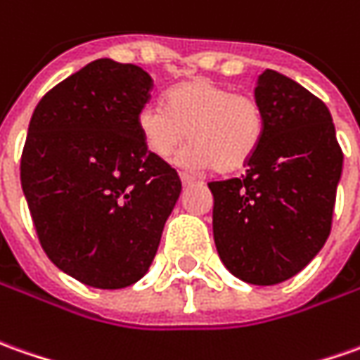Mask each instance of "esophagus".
<instances>
[{
    "instance_id": "obj_1",
    "label": "esophagus",
    "mask_w": 360,
    "mask_h": 360,
    "mask_svg": "<svg viewBox=\"0 0 360 360\" xmlns=\"http://www.w3.org/2000/svg\"><path fill=\"white\" fill-rule=\"evenodd\" d=\"M179 179H181V183H183V187H191V185L195 183V179H193L191 175H187V173H181Z\"/></svg>"
}]
</instances>
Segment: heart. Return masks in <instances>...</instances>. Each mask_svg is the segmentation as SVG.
Wrapping results in <instances>:
<instances>
[{"instance_id": "1", "label": "heart", "mask_w": 360, "mask_h": 360, "mask_svg": "<svg viewBox=\"0 0 360 360\" xmlns=\"http://www.w3.org/2000/svg\"><path fill=\"white\" fill-rule=\"evenodd\" d=\"M138 128L155 158H167L189 138L179 153L185 167L234 173L244 169L260 148L266 114L258 98L236 94L211 78H193L171 92L167 106L149 102L139 110Z\"/></svg>"}]
</instances>
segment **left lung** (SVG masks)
<instances>
[{
    "instance_id": "1",
    "label": "left lung",
    "mask_w": 360,
    "mask_h": 360,
    "mask_svg": "<svg viewBox=\"0 0 360 360\" xmlns=\"http://www.w3.org/2000/svg\"><path fill=\"white\" fill-rule=\"evenodd\" d=\"M254 98L266 114V134L242 177L209 183L212 234L232 276L274 285L323 248L343 151L329 108L292 78L266 68Z\"/></svg>"
}]
</instances>
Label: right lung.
<instances>
[{"label":"right lung","mask_w":360,"mask_h":360,"mask_svg":"<svg viewBox=\"0 0 360 360\" xmlns=\"http://www.w3.org/2000/svg\"><path fill=\"white\" fill-rule=\"evenodd\" d=\"M151 88L143 68L98 58L49 90L29 122L21 187L37 236L90 288L141 280L179 199L177 171L139 134Z\"/></svg>","instance_id":"1"}]
</instances>
